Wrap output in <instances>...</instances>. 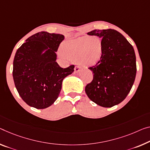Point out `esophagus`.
I'll return each instance as SVG.
<instances>
[{
  "label": "esophagus",
  "mask_w": 150,
  "mask_h": 150,
  "mask_svg": "<svg viewBox=\"0 0 150 150\" xmlns=\"http://www.w3.org/2000/svg\"><path fill=\"white\" fill-rule=\"evenodd\" d=\"M74 70L76 72H78L80 70V66H76L74 68Z\"/></svg>",
  "instance_id": "1"
}]
</instances>
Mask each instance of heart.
I'll use <instances>...</instances> for the list:
<instances>
[{
    "mask_svg": "<svg viewBox=\"0 0 150 150\" xmlns=\"http://www.w3.org/2000/svg\"><path fill=\"white\" fill-rule=\"evenodd\" d=\"M104 43L98 37L84 36L66 41L62 46V52L69 59L78 61L84 66H92L100 61Z\"/></svg>",
    "mask_w": 150,
    "mask_h": 150,
    "instance_id": "1",
    "label": "heart"
}]
</instances>
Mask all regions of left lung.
<instances>
[{"instance_id":"8db88e82","label":"left lung","mask_w":150,"mask_h":150,"mask_svg":"<svg viewBox=\"0 0 150 150\" xmlns=\"http://www.w3.org/2000/svg\"><path fill=\"white\" fill-rule=\"evenodd\" d=\"M89 35H96L104 43L100 61L89 67L93 79L85 87L88 98L103 107H112L125 99L136 76V57L133 46L115 29H94Z\"/></svg>"}]
</instances>
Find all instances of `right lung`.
<instances>
[{
  "label": "right lung",
  "instance_id": "1",
  "mask_svg": "<svg viewBox=\"0 0 150 150\" xmlns=\"http://www.w3.org/2000/svg\"><path fill=\"white\" fill-rule=\"evenodd\" d=\"M64 39L61 34L41 31L27 39L17 50L14 82L20 96L30 107L41 109L51 106L58 98L64 78L74 71V65L62 68L56 62V52Z\"/></svg>",
  "mask_w": 150,
  "mask_h": 150
}]
</instances>
